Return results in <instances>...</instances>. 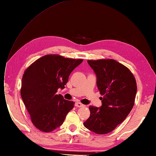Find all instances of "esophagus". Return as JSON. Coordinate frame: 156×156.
Masks as SVG:
<instances>
[{
    "mask_svg": "<svg viewBox=\"0 0 156 156\" xmlns=\"http://www.w3.org/2000/svg\"><path fill=\"white\" fill-rule=\"evenodd\" d=\"M83 104H82V103L80 102H76V104H75V106L77 107V108H81V107H83Z\"/></svg>",
    "mask_w": 156,
    "mask_h": 156,
    "instance_id": "34e87169",
    "label": "esophagus"
}]
</instances>
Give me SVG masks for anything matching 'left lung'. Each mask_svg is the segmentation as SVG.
Listing matches in <instances>:
<instances>
[{
	"label": "left lung",
	"mask_w": 156,
	"mask_h": 156,
	"mask_svg": "<svg viewBox=\"0 0 156 156\" xmlns=\"http://www.w3.org/2000/svg\"><path fill=\"white\" fill-rule=\"evenodd\" d=\"M97 74V84L102 105H90V116L84 126L99 135L112 132L132 109L137 93V83L130 70L116 60H87Z\"/></svg>",
	"instance_id": "1"
}]
</instances>
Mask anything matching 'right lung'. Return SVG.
Returning <instances> with one entry per match:
<instances>
[{"instance_id":"add662e5","label":"right lung","mask_w":156,"mask_h":156,"mask_svg":"<svg viewBox=\"0 0 156 156\" xmlns=\"http://www.w3.org/2000/svg\"><path fill=\"white\" fill-rule=\"evenodd\" d=\"M82 59L47 54L36 60L23 74L21 95L34 126L51 132L61 126L74 102L56 93L63 89L73 70Z\"/></svg>"}]
</instances>
